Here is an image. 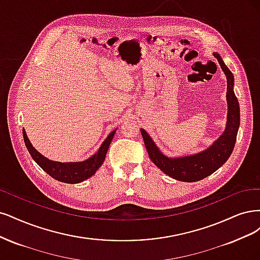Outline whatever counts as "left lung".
Masks as SVG:
<instances>
[{
	"instance_id": "obj_1",
	"label": "left lung",
	"mask_w": 260,
	"mask_h": 260,
	"mask_svg": "<svg viewBox=\"0 0 260 260\" xmlns=\"http://www.w3.org/2000/svg\"><path fill=\"white\" fill-rule=\"evenodd\" d=\"M214 56L218 60L224 74L227 75L228 120L227 127L222 135L203 152L185 157L171 158L161 153L145 129H140L151 161L163 173L179 181L193 182L213 174L228 160L236 145L240 125V106L233 91V74L224 64L219 54L214 53Z\"/></svg>"
}]
</instances>
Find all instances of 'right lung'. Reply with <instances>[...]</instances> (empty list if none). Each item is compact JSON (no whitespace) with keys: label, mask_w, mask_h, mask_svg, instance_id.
Returning a JSON list of instances; mask_svg holds the SVG:
<instances>
[{"label":"right lung","mask_w":260,"mask_h":260,"mask_svg":"<svg viewBox=\"0 0 260 260\" xmlns=\"http://www.w3.org/2000/svg\"><path fill=\"white\" fill-rule=\"evenodd\" d=\"M22 134L24 144H26L30 155L42 170L46 172L51 177L58 181H62L66 183H79L89 178L90 176H93L99 169L100 165L104 163L109 146H110L112 138L115 134V129L109 134V136L106 138V140L103 142V145L100 146L98 151L93 156H90L86 161L74 163H61L48 160V158L40 154V152H38L37 150L33 148L24 129H22Z\"/></svg>","instance_id":"1"}]
</instances>
